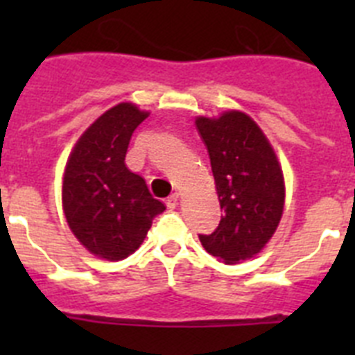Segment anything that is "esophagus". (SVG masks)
Returning <instances> with one entry per match:
<instances>
[{"mask_svg":"<svg viewBox=\"0 0 355 355\" xmlns=\"http://www.w3.org/2000/svg\"><path fill=\"white\" fill-rule=\"evenodd\" d=\"M178 200H180V193H178V192H174V193H172V196H168V199H167V208H168V209L178 208Z\"/></svg>","mask_w":355,"mask_h":355,"instance_id":"1","label":"esophagus"}]
</instances>
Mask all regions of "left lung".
Listing matches in <instances>:
<instances>
[{
	"instance_id": "left-lung-1",
	"label": "left lung",
	"mask_w": 355,
	"mask_h": 355,
	"mask_svg": "<svg viewBox=\"0 0 355 355\" xmlns=\"http://www.w3.org/2000/svg\"><path fill=\"white\" fill-rule=\"evenodd\" d=\"M224 216L211 234L199 240L211 256L227 265L259 252L283 216L284 180L277 156L259 126L241 112L218 119L199 117Z\"/></svg>"
}]
</instances>
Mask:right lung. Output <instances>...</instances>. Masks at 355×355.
I'll list each match as a JSON object with an SVG mask.
<instances>
[{
    "label": "right lung",
    "instance_id": "1",
    "mask_svg": "<svg viewBox=\"0 0 355 355\" xmlns=\"http://www.w3.org/2000/svg\"><path fill=\"white\" fill-rule=\"evenodd\" d=\"M147 117L131 103L110 108L72 149L62 200L74 236L99 258L119 261L139 249L165 205L126 167L131 135Z\"/></svg>",
    "mask_w": 355,
    "mask_h": 355
}]
</instances>
